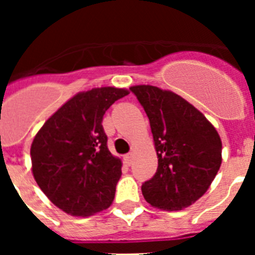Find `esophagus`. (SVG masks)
Listing matches in <instances>:
<instances>
[{
    "label": "esophagus",
    "mask_w": 255,
    "mask_h": 255,
    "mask_svg": "<svg viewBox=\"0 0 255 255\" xmlns=\"http://www.w3.org/2000/svg\"><path fill=\"white\" fill-rule=\"evenodd\" d=\"M124 159H125L126 164H131L132 163V153H128V154H125Z\"/></svg>",
    "instance_id": "34e87169"
}]
</instances>
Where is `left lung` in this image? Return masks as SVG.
<instances>
[{
    "mask_svg": "<svg viewBox=\"0 0 255 255\" xmlns=\"http://www.w3.org/2000/svg\"><path fill=\"white\" fill-rule=\"evenodd\" d=\"M130 91L149 119L158 157L154 176L141 185L144 199L167 211L191 206L220 170V135L202 112L172 92L152 85Z\"/></svg>",
    "mask_w": 255,
    "mask_h": 255,
    "instance_id": "8db88e82",
    "label": "left lung"
}]
</instances>
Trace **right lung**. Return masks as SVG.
I'll use <instances>...</instances> for the list:
<instances>
[{"instance_id":"obj_1","label":"right lung","mask_w":255,"mask_h":255,"mask_svg":"<svg viewBox=\"0 0 255 255\" xmlns=\"http://www.w3.org/2000/svg\"><path fill=\"white\" fill-rule=\"evenodd\" d=\"M129 92L94 88L76 94L44 123L31 143L33 175L52 203L73 216L111 206L121 161L111 154L103 115Z\"/></svg>"}]
</instances>
